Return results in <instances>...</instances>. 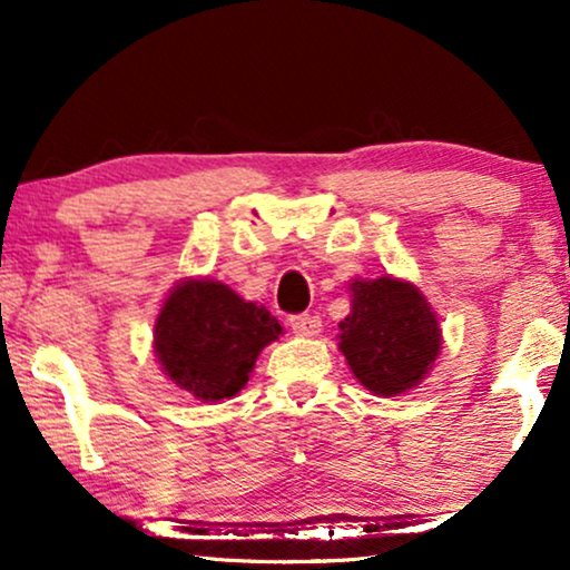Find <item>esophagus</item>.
<instances>
[{"label": "esophagus", "mask_w": 570, "mask_h": 570, "mask_svg": "<svg viewBox=\"0 0 570 570\" xmlns=\"http://www.w3.org/2000/svg\"><path fill=\"white\" fill-rule=\"evenodd\" d=\"M291 330L298 334V337H316L322 332V318L314 314H301L291 318Z\"/></svg>", "instance_id": "34e87169"}]
</instances>
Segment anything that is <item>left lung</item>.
Segmentation results:
<instances>
[{"label":"left lung","instance_id":"1","mask_svg":"<svg viewBox=\"0 0 570 570\" xmlns=\"http://www.w3.org/2000/svg\"><path fill=\"white\" fill-rule=\"evenodd\" d=\"M350 314L340 322V353L376 396H402L420 386L441 355V324L410 279H350Z\"/></svg>","mask_w":570,"mask_h":570}]
</instances>
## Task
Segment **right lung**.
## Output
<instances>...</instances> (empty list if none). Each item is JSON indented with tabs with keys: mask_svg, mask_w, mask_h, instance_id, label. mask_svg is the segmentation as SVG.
I'll list each match as a JSON object with an SVG mask.
<instances>
[{
	"mask_svg": "<svg viewBox=\"0 0 570 570\" xmlns=\"http://www.w3.org/2000/svg\"><path fill=\"white\" fill-rule=\"evenodd\" d=\"M279 334L267 308L220 279L184 277L155 318L153 353L166 379L194 400L223 402L246 386L256 357Z\"/></svg>",
	"mask_w": 570,
	"mask_h": 570,
	"instance_id": "obj_1",
	"label": "right lung"
}]
</instances>
